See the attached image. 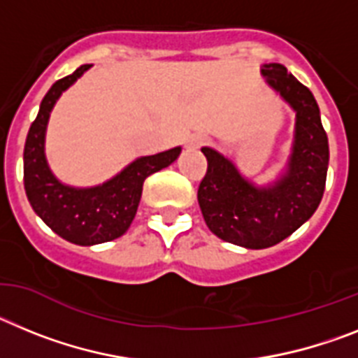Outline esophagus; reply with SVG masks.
<instances>
[{
	"label": "esophagus",
	"instance_id": "1",
	"mask_svg": "<svg viewBox=\"0 0 358 358\" xmlns=\"http://www.w3.org/2000/svg\"><path fill=\"white\" fill-rule=\"evenodd\" d=\"M203 144H205L203 136H191V138H189V142H187V148L198 149V148H201Z\"/></svg>",
	"mask_w": 358,
	"mask_h": 358
}]
</instances>
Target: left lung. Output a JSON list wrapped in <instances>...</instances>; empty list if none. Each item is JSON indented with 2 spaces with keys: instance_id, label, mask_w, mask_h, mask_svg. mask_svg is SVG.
<instances>
[{
  "instance_id": "8db88e82",
  "label": "left lung",
  "mask_w": 358,
  "mask_h": 358,
  "mask_svg": "<svg viewBox=\"0 0 358 358\" xmlns=\"http://www.w3.org/2000/svg\"><path fill=\"white\" fill-rule=\"evenodd\" d=\"M266 85L295 111L292 151L285 173L268 185H256L234 162L201 148L207 173L198 187L203 220L223 241L245 248L278 245L308 222L322 200L328 173V136L312 92L279 63L261 66Z\"/></svg>"
}]
</instances>
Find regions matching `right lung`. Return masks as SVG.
Wrapping results in <instances>:
<instances>
[{"label":"right lung","mask_w":358,"mask_h":358,"mask_svg":"<svg viewBox=\"0 0 358 358\" xmlns=\"http://www.w3.org/2000/svg\"><path fill=\"white\" fill-rule=\"evenodd\" d=\"M92 64L77 68L71 76L57 80L39 106L24 142V191L34 213L70 243L92 247L117 239L129 229L142 196V185L149 175L171 166L182 153L173 148L151 157H141L124 167L108 182L95 187H73L52 173L45 155V136L50 113L57 99Z\"/></svg>","instance_id":"obj_1"}]
</instances>
